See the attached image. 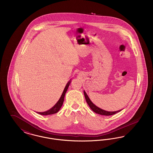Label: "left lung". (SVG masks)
<instances>
[{"mask_svg": "<svg viewBox=\"0 0 153 153\" xmlns=\"http://www.w3.org/2000/svg\"><path fill=\"white\" fill-rule=\"evenodd\" d=\"M84 96H85V98L86 102H87L88 105L89 106L91 109H92L94 112H95V113H96V114H100V115H102L109 116V115H112L115 114L120 112L122 110L121 109V110H119V111H114V112H109V111H104L103 109L97 107V106H96L95 104L91 101V100L89 99V97L88 96V95H87V94H86V92L85 91H84Z\"/></svg>", "mask_w": 153, "mask_h": 153, "instance_id": "left-lung-1", "label": "left lung"}]
</instances>
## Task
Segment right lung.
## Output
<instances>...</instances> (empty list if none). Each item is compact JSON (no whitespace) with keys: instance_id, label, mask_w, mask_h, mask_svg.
<instances>
[{"instance_id":"1","label":"right lung","mask_w":153,"mask_h":153,"mask_svg":"<svg viewBox=\"0 0 153 153\" xmlns=\"http://www.w3.org/2000/svg\"><path fill=\"white\" fill-rule=\"evenodd\" d=\"M70 83H71V81H69L68 82V84H66L65 88V89L64 90V92H63L62 94L61 95L60 99H59L58 102L54 105V106H53L51 109H50L49 110L46 111V112H37V113H38L40 115H52V114H56V113L58 112V111L60 109L61 107H62V105L63 104L64 100V97H65L66 91H67L68 88L69 86Z\"/></svg>"}]
</instances>
